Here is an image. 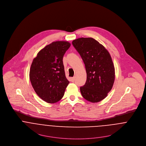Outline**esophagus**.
<instances>
[{"instance_id":"34e87169","label":"esophagus","mask_w":146,"mask_h":146,"mask_svg":"<svg viewBox=\"0 0 146 146\" xmlns=\"http://www.w3.org/2000/svg\"><path fill=\"white\" fill-rule=\"evenodd\" d=\"M75 77H73V78H70L71 81V82H74V81H75Z\"/></svg>"}]
</instances>
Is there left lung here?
<instances>
[{"mask_svg":"<svg viewBox=\"0 0 146 146\" xmlns=\"http://www.w3.org/2000/svg\"><path fill=\"white\" fill-rule=\"evenodd\" d=\"M85 66L86 81L80 87L86 100L97 103L106 98L112 89L115 68L106 48L93 38H79L72 42Z\"/></svg>","mask_w":146,"mask_h":146,"instance_id":"8db88e82","label":"left lung"}]
</instances>
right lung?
<instances>
[{"label":"right lung","instance_id":"obj_1","mask_svg":"<svg viewBox=\"0 0 146 146\" xmlns=\"http://www.w3.org/2000/svg\"><path fill=\"white\" fill-rule=\"evenodd\" d=\"M70 46L67 41L53 42L42 49L32 61L29 71L31 84L38 96L47 103L60 100L70 82L62 60Z\"/></svg>","mask_w":146,"mask_h":146}]
</instances>
